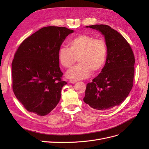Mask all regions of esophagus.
Here are the masks:
<instances>
[{
    "label": "esophagus",
    "mask_w": 149,
    "mask_h": 149,
    "mask_svg": "<svg viewBox=\"0 0 149 149\" xmlns=\"http://www.w3.org/2000/svg\"><path fill=\"white\" fill-rule=\"evenodd\" d=\"M70 82L71 83H72V84H74V83H76V81H74V80H70Z\"/></svg>",
    "instance_id": "esophagus-1"
}]
</instances>
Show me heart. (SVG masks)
I'll list each match as a JSON object with an SVG mask.
<instances>
[{
  "label": "heart",
  "mask_w": 149,
  "mask_h": 149,
  "mask_svg": "<svg viewBox=\"0 0 149 149\" xmlns=\"http://www.w3.org/2000/svg\"><path fill=\"white\" fill-rule=\"evenodd\" d=\"M68 48L62 47L58 52V60L65 68H70L78 58L79 63L67 71L66 77L77 81L88 78L100 71L105 63L107 47L101 39L93 36L79 35L68 43Z\"/></svg>",
  "instance_id": "heart-1"
}]
</instances>
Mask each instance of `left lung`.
Instances as JSON below:
<instances>
[{"mask_svg": "<svg viewBox=\"0 0 149 149\" xmlns=\"http://www.w3.org/2000/svg\"><path fill=\"white\" fill-rule=\"evenodd\" d=\"M104 36L107 47L106 64L86 85L83 101L94 109L109 110L127 97L133 86L135 58L130 45L118 31L106 25L86 26Z\"/></svg>", "mask_w": 149, "mask_h": 149, "instance_id": "left-lung-1", "label": "left lung"}]
</instances>
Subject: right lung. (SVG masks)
<instances>
[{
    "label": "right lung",
    "instance_id": "obj_1",
    "mask_svg": "<svg viewBox=\"0 0 149 149\" xmlns=\"http://www.w3.org/2000/svg\"><path fill=\"white\" fill-rule=\"evenodd\" d=\"M74 30L49 26L40 29L22 42L12 63V88L17 100L28 111L48 114L59 102L67 84L58 60L66 37Z\"/></svg>",
    "mask_w": 149,
    "mask_h": 149
}]
</instances>
